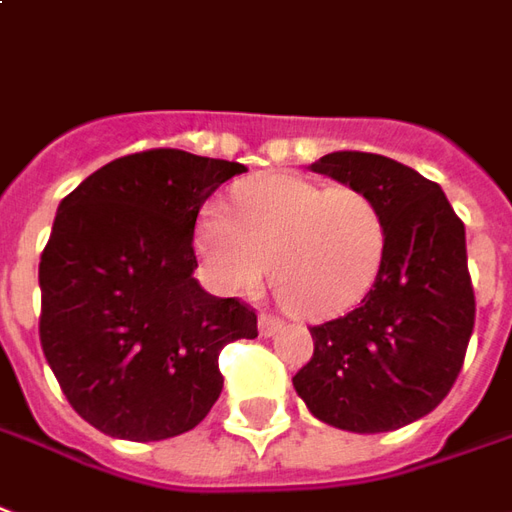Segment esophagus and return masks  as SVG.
I'll return each instance as SVG.
<instances>
[{"label":"esophagus","instance_id":"esophagus-1","mask_svg":"<svg viewBox=\"0 0 512 512\" xmlns=\"http://www.w3.org/2000/svg\"><path fill=\"white\" fill-rule=\"evenodd\" d=\"M257 327H260V335H274V332L282 330V318L271 316V313H263V316L257 318Z\"/></svg>","mask_w":512,"mask_h":512}]
</instances>
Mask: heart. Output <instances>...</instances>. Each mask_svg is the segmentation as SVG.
Instances as JSON below:
<instances>
[{
  "instance_id": "heart-1",
  "label": "heart",
  "mask_w": 512,
  "mask_h": 512,
  "mask_svg": "<svg viewBox=\"0 0 512 512\" xmlns=\"http://www.w3.org/2000/svg\"><path fill=\"white\" fill-rule=\"evenodd\" d=\"M196 246L210 280L224 291H257L268 266L282 305L305 318H327L360 302L377 280L385 219L360 188L277 174L238 188L230 210L205 207Z\"/></svg>"
}]
</instances>
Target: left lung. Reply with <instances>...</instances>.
I'll list each match as a JSON object with an SVG mask.
<instances>
[{"label": "left lung", "mask_w": 512, "mask_h": 512, "mask_svg": "<svg viewBox=\"0 0 512 512\" xmlns=\"http://www.w3.org/2000/svg\"><path fill=\"white\" fill-rule=\"evenodd\" d=\"M310 169L380 205L385 257L355 310L310 327L293 388L338 430H399L441 405L463 368L477 310L466 227L438 182L391 157L332 152Z\"/></svg>", "instance_id": "left-lung-1"}]
</instances>
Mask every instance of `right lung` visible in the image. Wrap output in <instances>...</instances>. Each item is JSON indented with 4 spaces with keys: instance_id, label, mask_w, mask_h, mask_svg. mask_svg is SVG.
<instances>
[{
    "instance_id": "right-lung-1",
    "label": "right lung",
    "mask_w": 512,
    "mask_h": 512,
    "mask_svg": "<svg viewBox=\"0 0 512 512\" xmlns=\"http://www.w3.org/2000/svg\"><path fill=\"white\" fill-rule=\"evenodd\" d=\"M246 166L182 149L119 157L57 207L41 255V346L69 405L124 441L194 430L219 399V352L255 310L196 282L207 196Z\"/></svg>"
}]
</instances>
